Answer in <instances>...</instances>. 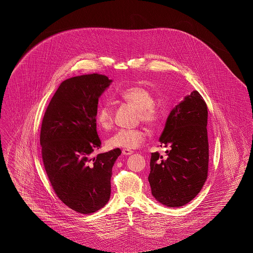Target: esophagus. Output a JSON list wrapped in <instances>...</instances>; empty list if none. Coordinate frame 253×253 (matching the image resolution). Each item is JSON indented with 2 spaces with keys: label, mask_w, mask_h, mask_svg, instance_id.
I'll return each instance as SVG.
<instances>
[{
  "label": "esophagus",
  "mask_w": 253,
  "mask_h": 253,
  "mask_svg": "<svg viewBox=\"0 0 253 253\" xmlns=\"http://www.w3.org/2000/svg\"><path fill=\"white\" fill-rule=\"evenodd\" d=\"M122 154H123L124 156H130V155H132V151L128 150V149H123V150H122Z\"/></svg>",
  "instance_id": "obj_1"
}]
</instances>
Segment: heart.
I'll list each match as a JSON object with an SVG mask.
<instances>
[{
    "label": "heart",
    "instance_id": "b5f03b06",
    "mask_svg": "<svg viewBox=\"0 0 253 253\" xmlns=\"http://www.w3.org/2000/svg\"><path fill=\"white\" fill-rule=\"evenodd\" d=\"M118 96L123 101L137 109V121H142L150 127H157L162 118V112L155 104L153 94L140 85H133L121 90ZM96 121L102 130H110L114 125V114L108 103L100 105L96 113ZM146 131L142 128L121 129L114 133L107 141L109 148L135 149L146 139Z\"/></svg>",
    "mask_w": 253,
    "mask_h": 253
}]
</instances>
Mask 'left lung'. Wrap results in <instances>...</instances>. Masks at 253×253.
Returning a JSON list of instances; mask_svg holds the SVG:
<instances>
[{
	"mask_svg": "<svg viewBox=\"0 0 253 253\" xmlns=\"http://www.w3.org/2000/svg\"><path fill=\"white\" fill-rule=\"evenodd\" d=\"M208 108L204 98L193 91L169 115L160 146L166 157L152 153L148 180L152 194L167 207L177 208L200 193L208 177Z\"/></svg>",
	"mask_w": 253,
	"mask_h": 253,
	"instance_id": "1",
	"label": "left lung"
}]
</instances>
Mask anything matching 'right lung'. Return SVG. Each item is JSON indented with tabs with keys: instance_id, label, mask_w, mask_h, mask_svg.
Instances as JSON below:
<instances>
[{
	"instance_id": "obj_1",
	"label": "right lung",
	"mask_w": 253,
	"mask_h": 253,
	"mask_svg": "<svg viewBox=\"0 0 253 253\" xmlns=\"http://www.w3.org/2000/svg\"><path fill=\"white\" fill-rule=\"evenodd\" d=\"M112 83L97 73L61 83L44 113L40 142L50 184L62 203L83 214L108 202L117 148L93 157L101 147L96 132L98 97Z\"/></svg>"
}]
</instances>
